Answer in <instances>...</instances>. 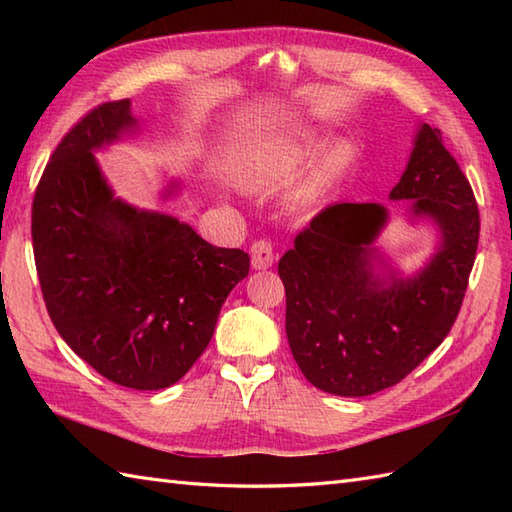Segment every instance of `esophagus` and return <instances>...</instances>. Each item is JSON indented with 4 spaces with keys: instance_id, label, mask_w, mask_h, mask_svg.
<instances>
[{
    "instance_id": "34e87169",
    "label": "esophagus",
    "mask_w": 512,
    "mask_h": 512,
    "mask_svg": "<svg viewBox=\"0 0 512 512\" xmlns=\"http://www.w3.org/2000/svg\"><path fill=\"white\" fill-rule=\"evenodd\" d=\"M275 264V250H273V242L268 239H257L250 246V266L255 270H266Z\"/></svg>"
}]
</instances>
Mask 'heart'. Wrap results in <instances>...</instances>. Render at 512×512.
<instances>
[{"instance_id":"obj_1","label":"heart","mask_w":512,"mask_h":512,"mask_svg":"<svg viewBox=\"0 0 512 512\" xmlns=\"http://www.w3.org/2000/svg\"><path fill=\"white\" fill-rule=\"evenodd\" d=\"M317 145L319 140L312 134L262 140V143H255L253 147L246 149L244 156L237 160V178L244 187H262V184L268 182L284 180L292 176L314 154ZM350 160V147H334L323 158L319 169L308 178V182L292 193V204L297 209H310V206L319 204L334 187V182L341 176L343 169L350 165Z\"/></svg>"}]
</instances>
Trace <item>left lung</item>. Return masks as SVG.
<instances>
[{
    "label": "left lung",
    "mask_w": 512,
    "mask_h": 512,
    "mask_svg": "<svg viewBox=\"0 0 512 512\" xmlns=\"http://www.w3.org/2000/svg\"><path fill=\"white\" fill-rule=\"evenodd\" d=\"M391 200H413V215L440 228V246L416 277L376 273L372 242L387 224L374 202H341L312 217L279 259L286 288V334L310 383L334 396H369L400 383L447 339L480 239L469 180L422 125Z\"/></svg>",
    "instance_id": "obj_1"
}]
</instances>
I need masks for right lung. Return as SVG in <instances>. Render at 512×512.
Listing matches in <instances>:
<instances>
[{"instance_id":"add662e5","label":"right lung","mask_w":512,"mask_h":512,"mask_svg":"<svg viewBox=\"0 0 512 512\" xmlns=\"http://www.w3.org/2000/svg\"><path fill=\"white\" fill-rule=\"evenodd\" d=\"M136 125L123 99L94 107L61 138L32 200V250L61 339L112 383L151 391L178 383L202 356L250 257L114 198L92 151Z\"/></svg>"}]
</instances>
